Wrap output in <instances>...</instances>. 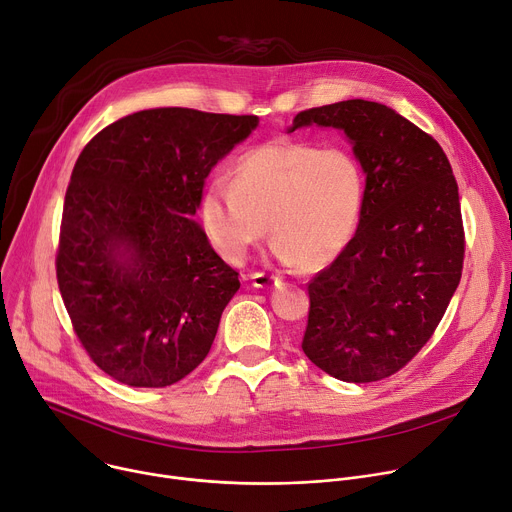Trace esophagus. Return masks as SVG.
<instances>
[{
  "mask_svg": "<svg viewBox=\"0 0 512 512\" xmlns=\"http://www.w3.org/2000/svg\"><path fill=\"white\" fill-rule=\"evenodd\" d=\"M251 282L255 288H271L280 284V275L275 273H265V271H255L251 273Z\"/></svg>",
  "mask_w": 512,
  "mask_h": 512,
  "instance_id": "1",
  "label": "esophagus"
}]
</instances>
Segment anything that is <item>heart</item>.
<instances>
[{
    "mask_svg": "<svg viewBox=\"0 0 512 512\" xmlns=\"http://www.w3.org/2000/svg\"><path fill=\"white\" fill-rule=\"evenodd\" d=\"M363 200V169L347 149L271 141L237 159L230 185H208L200 220L228 263H241L271 224L277 257L318 269L351 243Z\"/></svg>",
    "mask_w": 512,
    "mask_h": 512,
    "instance_id": "obj_1",
    "label": "heart"
}]
</instances>
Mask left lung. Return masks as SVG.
I'll return each mask as SVG.
<instances>
[{
	"instance_id": "left-lung-1",
	"label": "left lung",
	"mask_w": 512,
	"mask_h": 512,
	"mask_svg": "<svg viewBox=\"0 0 512 512\" xmlns=\"http://www.w3.org/2000/svg\"><path fill=\"white\" fill-rule=\"evenodd\" d=\"M312 122L345 130L367 177L355 237L308 282L302 349L337 380L378 382L427 345L459 286L457 181L435 138L384 104L310 108L290 132Z\"/></svg>"
}]
</instances>
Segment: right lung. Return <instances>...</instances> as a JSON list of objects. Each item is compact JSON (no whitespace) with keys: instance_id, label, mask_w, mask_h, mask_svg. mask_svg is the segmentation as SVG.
<instances>
[{"instance_id":"right-lung-1","label":"right lung","mask_w":512,"mask_h":512,"mask_svg":"<svg viewBox=\"0 0 512 512\" xmlns=\"http://www.w3.org/2000/svg\"><path fill=\"white\" fill-rule=\"evenodd\" d=\"M257 124L155 108L106 126L81 151L57 282L81 347L120 384L165 388L206 359L241 282L190 216L210 169Z\"/></svg>"}]
</instances>
